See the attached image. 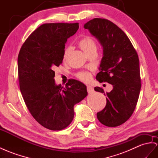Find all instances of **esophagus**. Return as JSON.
Returning <instances> with one entry per match:
<instances>
[{
    "label": "esophagus",
    "mask_w": 158,
    "mask_h": 158,
    "mask_svg": "<svg viewBox=\"0 0 158 158\" xmlns=\"http://www.w3.org/2000/svg\"><path fill=\"white\" fill-rule=\"evenodd\" d=\"M87 92L89 93V94H91V93L94 91V89L93 87H91L90 85H88L87 87Z\"/></svg>",
    "instance_id": "34e87169"
}]
</instances>
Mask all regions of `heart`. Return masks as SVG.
<instances>
[{
    "label": "heart",
    "mask_w": 158,
    "mask_h": 158,
    "mask_svg": "<svg viewBox=\"0 0 158 158\" xmlns=\"http://www.w3.org/2000/svg\"><path fill=\"white\" fill-rule=\"evenodd\" d=\"M79 47L85 52L87 55H89L93 52L97 51V44L94 39L91 36H85L81 39L78 43ZM72 47L69 46L64 51L63 59L66 60L72 51ZM76 77L79 80L83 82H89L91 79V74L87 71L79 72L76 74Z\"/></svg>",
    "instance_id": "b5f03b06"
}]
</instances>
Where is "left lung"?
Here are the masks:
<instances>
[{"label":"left lung","instance_id":"left-lung-1","mask_svg":"<svg viewBox=\"0 0 158 158\" xmlns=\"http://www.w3.org/2000/svg\"><path fill=\"white\" fill-rule=\"evenodd\" d=\"M84 28L103 47L97 80L114 87L106 94L103 88L95 87L107 97L106 107L97 117L106 126H119L130 118L138 101L141 85L138 55L127 36L109 20L95 18L85 24Z\"/></svg>","mask_w":158,"mask_h":158}]
</instances>
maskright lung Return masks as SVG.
I'll list each match as a JSON object with an SVG mask.
<instances>
[{
    "label": "right lung",
    "instance_id": "1",
    "mask_svg": "<svg viewBox=\"0 0 158 158\" xmlns=\"http://www.w3.org/2000/svg\"><path fill=\"white\" fill-rule=\"evenodd\" d=\"M79 23H45L23 44L18 56L20 90L29 112L37 122L52 131L72 122L73 107L87 95L86 86L69 79L65 87L55 83L54 69L63 59L67 39Z\"/></svg>",
    "mask_w": 158,
    "mask_h": 158
}]
</instances>
